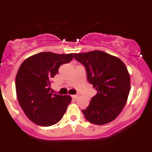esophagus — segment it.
Returning <instances> with one entry per match:
<instances>
[{
  "instance_id": "esophagus-1",
  "label": "esophagus",
  "mask_w": 152,
  "mask_h": 152,
  "mask_svg": "<svg viewBox=\"0 0 152 152\" xmlns=\"http://www.w3.org/2000/svg\"><path fill=\"white\" fill-rule=\"evenodd\" d=\"M72 97L73 98V99H77V97H78V95L77 94H75V95H72Z\"/></svg>"
}]
</instances>
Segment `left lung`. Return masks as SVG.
I'll list each match as a JSON object with an SVG mask.
<instances>
[{"instance_id": "left-lung-1", "label": "left lung", "mask_w": 152, "mask_h": 152, "mask_svg": "<svg viewBox=\"0 0 152 152\" xmlns=\"http://www.w3.org/2000/svg\"><path fill=\"white\" fill-rule=\"evenodd\" d=\"M85 67L90 84L97 93L82 113L96 125L110 123L126 105L130 91V75L126 64L116 56L95 50L74 54Z\"/></svg>"}]
</instances>
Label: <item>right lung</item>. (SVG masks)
Returning a JSON list of instances; mask_svg holds the SVG:
<instances>
[{"label": "right lung", "instance_id": "add662e5", "mask_svg": "<svg viewBox=\"0 0 152 152\" xmlns=\"http://www.w3.org/2000/svg\"><path fill=\"white\" fill-rule=\"evenodd\" d=\"M72 59V53L44 52L27 58L21 64L16 76L17 100L33 123L49 126L63 117L72 97L53 94L51 83L61 64Z\"/></svg>", "mask_w": 152, "mask_h": 152}]
</instances>
